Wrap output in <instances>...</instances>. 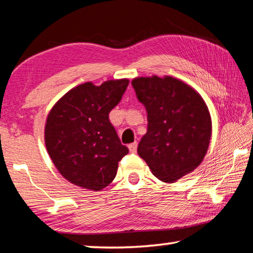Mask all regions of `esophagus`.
Returning a JSON list of instances; mask_svg holds the SVG:
<instances>
[{
	"mask_svg": "<svg viewBox=\"0 0 253 253\" xmlns=\"http://www.w3.org/2000/svg\"><path fill=\"white\" fill-rule=\"evenodd\" d=\"M128 148H129V152L130 153H136V151H137V143L134 142V143L129 144V145H128Z\"/></svg>",
	"mask_w": 253,
	"mask_h": 253,
	"instance_id": "obj_1",
	"label": "esophagus"
}]
</instances>
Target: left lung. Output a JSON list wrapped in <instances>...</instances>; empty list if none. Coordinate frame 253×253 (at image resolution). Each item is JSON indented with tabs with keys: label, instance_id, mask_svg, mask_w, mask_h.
Returning <instances> with one entry per match:
<instances>
[{
	"label": "left lung",
	"instance_id": "1",
	"mask_svg": "<svg viewBox=\"0 0 253 253\" xmlns=\"http://www.w3.org/2000/svg\"><path fill=\"white\" fill-rule=\"evenodd\" d=\"M131 84L148 122L137 153L158 179L174 183L193 172L208 152L212 132L208 106L193 88L173 77H140Z\"/></svg>",
	"mask_w": 253,
	"mask_h": 253
}]
</instances>
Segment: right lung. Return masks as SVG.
<instances>
[{"label": "right lung", "instance_id": "obj_1", "mask_svg": "<svg viewBox=\"0 0 253 253\" xmlns=\"http://www.w3.org/2000/svg\"><path fill=\"white\" fill-rule=\"evenodd\" d=\"M128 84L121 79L79 84L50 110L44 128L46 151L67 181L100 191L116 176L118 162L129 151L122 145L109 113Z\"/></svg>", "mask_w": 253, "mask_h": 253}]
</instances>
